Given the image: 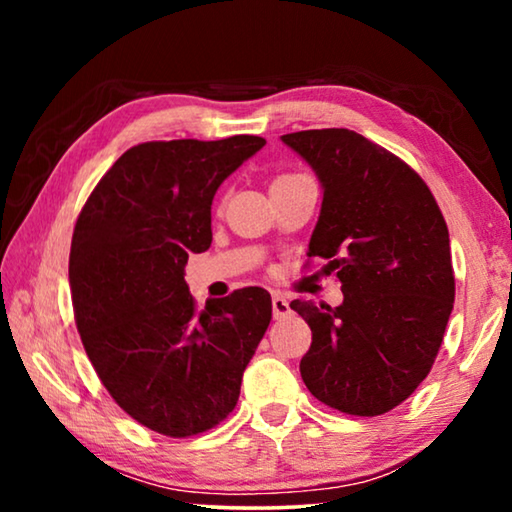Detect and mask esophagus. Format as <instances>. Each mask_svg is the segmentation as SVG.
<instances>
[{"mask_svg":"<svg viewBox=\"0 0 512 512\" xmlns=\"http://www.w3.org/2000/svg\"><path fill=\"white\" fill-rule=\"evenodd\" d=\"M291 314V307H289V300L282 296V293H273V318L280 320V318H287Z\"/></svg>","mask_w":512,"mask_h":512,"instance_id":"1","label":"esophagus"}]
</instances>
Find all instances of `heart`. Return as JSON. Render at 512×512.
<instances>
[{
    "mask_svg": "<svg viewBox=\"0 0 512 512\" xmlns=\"http://www.w3.org/2000/svg\"><path fill=\"white\" fill-rule=\"evenodd\" d=\"M287 176H291V173H287ZM280 178H284V176H280Z\"/></svg>",
    "mask_w": 512,
    "mask_h": 512,
    "instance_id": "1",
    "label": "heart"
}]
</instances>
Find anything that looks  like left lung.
<instances>
[{"label":"left lung","mask_w":512,"mask_h":512,"mask_svg":"<svg viewBox=\"0 0 512 512\" xmlns=\"http://www.w3.org/2000/svg\"><path fill=\"white\" fill-rule=\"evenodd\" d=\"M282 142L323 185L307 255L325 259L343 291L339 307L291 302L311 329L302 381L341 413L384 415L429 375L454 309L445 216L409 164L348 128Z\"/></svg>","instance_id":"obj_1"}]
</instances>
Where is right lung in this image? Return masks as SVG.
Segmentation results:
<instances>
[{"instance_id":"obj_1","label":"right lung","mask_w":512,"mask_h":512,"mask_svg":"<svg viewBox=\"0 0 512 512\" xmlns=\"http://www.w3.org/2000/svg\"><path fill=\"white\" fill-rule=\"evenodd\" d=\"M264 144L257 135L137 144L76 219L69 284L83 348L112 400L162 436H196L228 418L271 323L262 287L198 311L185 282L189 253L212 244L216 189Z\"/></svg>"}]
</instances>
